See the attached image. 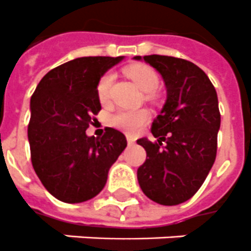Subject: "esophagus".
<instances>
[{"label": "esophagus", "mask_w": 251, "mask_h": 251, "mask_svg": "<svg viewBox=\"0 0 251 251\" xmlns=\"http://www.w3.org/2000/svg\"><path fill=\"white\" fill-rule=\"evenodd\" d=\"M127 142H128V145H133L136 142V138L133 137V136H127Z\"/></svg>", "instance_id": "obj_1"}]
</instances>
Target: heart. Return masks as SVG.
Listing matches in <instances>:
<instances>
[{"mask_svg":"<svg viewBox=\"0 0 251 251\" xmlns=\"http://www.w3.org/2000/svg\"><path fill=\"white\" fill-rule=\"evenodd\" d=\"M126 75L131 77L137 87L144 92H154L157 89L159 79H158L157 72L154 71L151 67L144 65H135L129 66L124 70ZM114 75L113 72H106L101 76V79L97 83V96L100 101L105 102L109 98L110 89L113 85ZM149 119V113L146 110H120L118 113L111 116V124L118 129L127 132V133H136L140 128L146 123V120Z\"/></svg>","mask_w":251,"mask_h":251,"instance_id":"b5f03b06","label":"heart"}]
</instances>
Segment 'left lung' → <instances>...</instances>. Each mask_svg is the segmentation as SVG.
Here are the masks:
<instances>
[{"instance_id":"obj_1","label":"left lung","mask_w":251,"mask_h":251,"mask_svg":"<svg viewBox=\"0 0 251 251\" xmlns=\"http://www.w3.org/2000/svg\"><path fill=\"white\" fill-rule=\"evenodd\" d=\"M135 59L157 70L167 89L166 103L151 124L157 141L137 140L146 150L145 163L137 170L138 184L151 201L179 205L197 193L215 162L220 128L216 91L189 61L157 54Z\"/></svg>"}]
</instances>
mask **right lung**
Returning a JSON list of instances; mask_svg holds the SVG:
<instances>
[{
	"mask_svg": "<svg viewBox=\"0 0 251 251\" xmlns=\"http://www.w3.org/2000/svg\"><path fill=\"white\" fill-rule=\"evenodd\" d=\"M124 57H81L50 70L31 97L28 141L36 175L66 203L96 197L110 167L127 146L126 136L106 128L102 137L85 131L101 110L97 83Z\"/></svg>",
	"mask_w": 251,
	"mask_h": 251,
	"instance_id": "1",
	"label": "right lung"
}]
</instances>
